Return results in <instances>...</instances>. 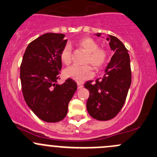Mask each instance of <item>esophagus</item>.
I'll list each match as a JSON object with an SVG mask.
<instances>
[{
	"instance_id": "34e87169",
	"label": "esophagus",
	"mask_w": 157,
	"mask_h": 157,
	"mask_svg": "<svg viewBox=\"0 0 157 157\" xmlns=\"http://www.w3.org/2000/svg\"><path fill=\"white\" fill-rule=\"evenodd\" d=\"M83 84H81L80 83H77V88H78V89H81V88H83Z\"/></svg>"
}]
</instances>
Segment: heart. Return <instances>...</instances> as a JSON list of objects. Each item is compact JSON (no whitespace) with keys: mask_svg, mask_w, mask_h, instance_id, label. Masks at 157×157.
Wrapping results in <instances>:
<instances>
[{"mask_svg":"<svg viewBox=\"0 0 157 157\" xmlns=\"http://www.w3.org/2000/svg\"><path fill=\"white\" fill-rule=\"evenodd\" d=\"M76 45L87 52L86 63H90L96 70L102 68L108 62V51L104 48H99L98 44L92 38L84 37L79 38L75 42ZM60 59L65 65H69L71 62V47L66 44L60 52ZM67 78L72 79L77 82H82L90 78L93 75V71L90 65L69 67L64 72Z\"/></svg>","mask_w":157,"mask_h":157,"instance_id":"1","label":"heart"}]
</instances>
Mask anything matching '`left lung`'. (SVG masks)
Returning a JSON list of instances; mask_svg holds the SVG:
<instances>
[{
    "label": "left lung",
    "mask_w": 157,
    "mask_h": 157,
    "mask_svg": "<svg viewBox=\"0 0 157 157\" xmlns=\"http://www.w3.org/2000/svg\"><path fill=\"white\" fill-rule=\"evenodd\" d=\"M100 37L101 34H96ZM113 55L111 57L102 78L95 83L88 81L84 86L90 92L86 108L95 120H109L117 116L126 101L132 82L130 59L128 50L116 37L108 35Z\"/></svg>",
    "instance_id": "1"
}]
</instances>
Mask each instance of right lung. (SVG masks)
<instances>
[{"label": "right lung", "mask_w": 157, "mask_h": 157, "mask_svg": "<svg viewBox=\"0 0 157 157\" xmlns=\"http://www.w3.org/2000/svg\"><path fill=\"white\" fill-rule=\"evenodd\" d=\"M63 34L47 33L29 44L20 66V80L25 101L40 120L56 123L65 117L68 103L77 89L68 78L62 85L59 79L60 52L67 40Z\"/></svg>", "instance_id": "obj_1"}]
</instances>
